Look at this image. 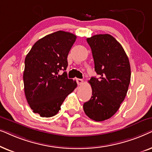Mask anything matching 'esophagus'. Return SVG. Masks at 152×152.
Returning a JSON list of instances; mask_svg holds the SVG:
<instances>
[{
  "mask_svg": "<svg viewBox=\"0 0 152 152\" xmlns=\"http://www.w3.org/2000/svg\"><path fill=\"white\" fill-rule=\"evenodd\" d=\"M76 81H77V83L78 85H82L83 84V80L82 79H76Z\"/></svg>",
  "mask_w": 152,
  "mask_h": 152,
  "instance_id": "obj_1",
  "label": "esophagus"
}]
</instances>
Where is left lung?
I'll use <instances>...</instances> for the list:
<instances>
[{"label": "left lung", "mask_w": 152, "mask_h": 152, "mask_svg": "<svg viewBox=\"0 0 152 152\" xmlns=\"http://www.w3.org/2000/svg\"><path fill=\"white\" fill-rule=\"evenodd\" d=\"M86 41L99 77L88 81L92 96L83 108L91 119L104 121L117 112L125 98L131 80L130 64L121 44L111 35H94Z\"/></svg>", "instance_id": "obj_1"}]
</instances>
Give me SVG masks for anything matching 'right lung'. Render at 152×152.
Masks as SVG:
<instances>
[{
    "label": "right lung",
    "mask_w": 152,
    "mask_h": 152,
    "mask_svg": "<svg viewBox=\"0 0 152 152\" xmlns=\"http://www.w3.org/2000/svg\"><path fill=\"white\" fill-rule=\"evenodd\" d=\"M72 33L57 31L34 43L25 59V95L31 109L41 117L57 114L64 99L77 87L66 71L67 57L76 41Z\"/></svg>",
    "instance_id": "obj_1"
}]
</instances>
